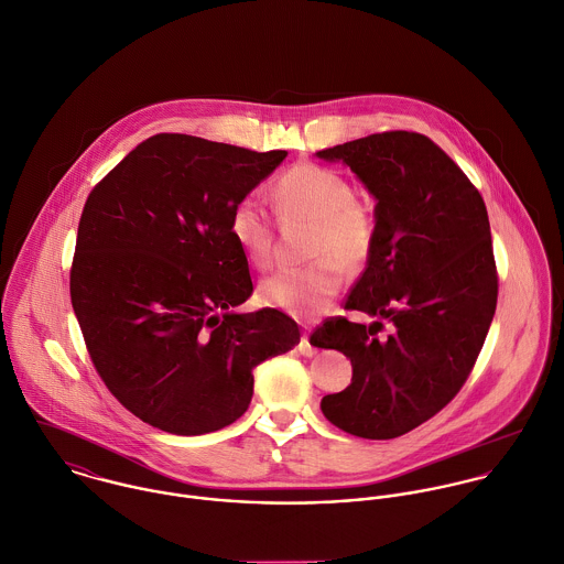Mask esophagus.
I'll use <instances>...</instances> for the list:
<instances>
[{
  "mask_svg": "<svg viewBox=\"0 0 564 564\" xmlns=\"http://www.w3.org/2000/svg\"><path fill=\"white\" fill-rule=\"evenodd\" d=\"M299 352H301L303 357H314V355H316V348H314L312 341H310V334H303V338L299 341Z\"/></svg>",
  "mask_w": 564,
  "mask_h": 564,
  "instance_id": "1",
  "label": "esophagus"
}]
</instances>
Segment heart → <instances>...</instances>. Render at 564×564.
I'll return each instance as SVG.
<instances>
[{
	"mask_svg": "<svg viewBox=\"0 0 564 564\" xmlns=\"http://www.w3.org/2000/svg\"><path fill=\"white\" fill-rule=\"evenodd\" d=\"M274 209L283 220L310 223L307 257L312 263L276 270L259 283L263 305L296 318L323 314L344 283L341 265L357 272L368 265L379 237L377 209L352 194L336 170L299 163L272 185ZM228 230L252 265H265L272 252V223L254 198L235 203Z\"/></svg>",
	"mask_w": 564,
	"mask_h": 564,
	"instance_id": "b5f03b06",
	"label": "heart"
}]
</instances>
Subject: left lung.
<instances>
[{
    "label": "left lung",
    "instance_id": "left-lung-1",
    "mask_svg": "<svg viewBox=\"0 0 564 564\" xmlns=\"http://www.w3.org/2000/svg\"><path fill=\"white\" fill-rule=\"evenodd\" d=\"M346 163L377 200L379 237L344 316L312 339L350 357V386L327 394L323 414L341 432L390 441L436 416L468 379L497 307V265L486 205L430 137L368 134L316 152ZM393 325L377 339L382 321Z\"/></svg>",
    "mask_w": 564,
    "mask_h": 564
}]
</instances>
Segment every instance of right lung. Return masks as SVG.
Returning <instances> with one entry per match:
<instances>
[{"instance_id":"right-lung-1","label":"right lung","mask_w":564,"mask_h":564,"mask_svg":"<svg viewBox=\"0 0 564 564\" xmlns=\"http://www.w3.org/2000/svg\"><path fill=\"white\" fill-rule=\"evenodd\" d=\"M285 156L161 132L89 194L72 305L98 375L143 423L176 436L223 430L248 410L254 366L301 341L279 310L232 312L252 279L230 212Z\"/></svg>"}]
</instances>
